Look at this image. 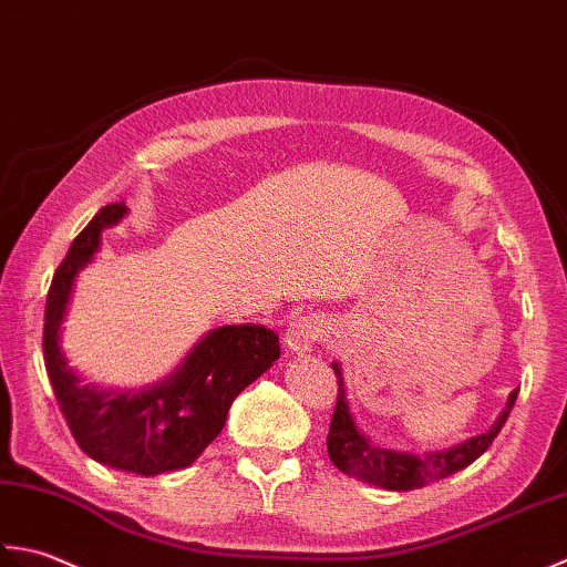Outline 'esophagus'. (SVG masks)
Instances as JSON below:
<instances>
[{
    "label": "esophagus",
    "mask_w": 567,
    "mask_h": 567,
    "mask_svg": "<svg viewBox=\"0 0 567 567\" xmlns=\"http://www.w3.org/2000/svg\"><path fill=\"white\" fill-rule=\"evenodd\" d=\"M320 338H322V320L318 316H300L284 332L286 348L293 354H308Z\"/></svg>",
    "instance_id": "34e87169"
}]
</instances>
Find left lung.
<instances>
[{
    "mask_svg": "<svg viewBox=\"0 0 567 567\" xmlns=\"http://www.w3.org/2000/svg\"><path fill=\"white\" fill-rule=\"evenodd\" d=\"M332 369L334 377H338V403H334L328 433V455L332 460V465L344 472V475L396 492L425 487V484L455 475V472L472 465V462L492 445L494 437L499 435L518 394V389L512 391L502 413L496 415V421L492 423V429L487 433L472 435L467 441H462L453 447L413 455L401 453V450L381 447L372 437L360 431V425H357L350 409L348 386H344L340 362H332Z\"/></svg>",
    "mask_w": 567,
    "mask_h": 567,
    "instance_id": "1",
    "label": "left lung"
}]
</instances>
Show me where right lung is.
<instances>
[{
  "mask_svg": "<svg viewBox=\"0 0 567 567\" xmlns=\"http://www.w3.org/2000/svg\"><path fill=\"white\" fill-rule=\"evenodd\" d=\"M124 203L90 219L58 267L43 322V360L68 429L85 455L154 477L193 465L225 429L233 401L279 360V334L264 326H225L205 334L168 377L144 389L83 384L61 348L78 274L95 259L102 233L122 223Z\"/></svg>",
  "mask_w": 567,
  "mask_h": 567,
  "instance_id": "1",
  "label": "right lung"
}]
</instances>
